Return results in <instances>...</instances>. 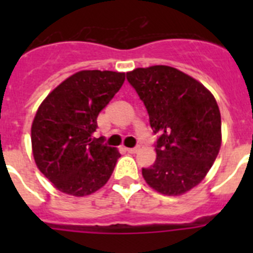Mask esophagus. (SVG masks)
Returning a JSON list of instances; mask_svg holds the SVG:
<instances>
[{"mask_svg": "<svg viewBox=\"0 0 253 253\" xmlns=\"http://www.w3.org/2000/svg\"><path fill=\"white\" fill-rule=\"evenodd\" d=\"M125 151L128 152V153L133 154V153H137V152L139 151V149H138V148H125Z\"/></svg>", "mask_w": 253, "mask_h": 253, "instance_id": "obj_1", "label": "esophagus"}]
</instances>
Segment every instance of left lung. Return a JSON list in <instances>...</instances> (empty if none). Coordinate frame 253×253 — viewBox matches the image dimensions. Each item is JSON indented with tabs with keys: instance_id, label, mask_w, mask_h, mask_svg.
I'll list each match as a JSON object with an SVG mask.
<instances>
[{
	"instance_id": "1",
	"label": "left lung",
	"mask_w": 253,
	"mask_h": 253,
	"mask_svg": "<svg viewBox=\"0 0 253 253\" xmlns=\"http://www.w3.org/2000/svg\"><path fill=\"white\" fill-rule=\"evenodd\" d=\"M160 134L153 166L142 169L147 184L160 194L178 196L198 186L222 144V120L213 93L191 76L169 66L126 73Z\"/></svg>"
}]
</instances>
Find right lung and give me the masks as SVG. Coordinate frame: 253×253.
Wrapping results in <instances>:
<instances>
[{"instance_id":"add662e5","label":"right lung","mask_w":253,"mask_h":253,"mask_svg":"<svg viewBox=\"0 0 253 253\" xmlns=\"http://www.w3.org/2000/svg\"><path fill=\"white\" fill-rule=\"evenodd\" d=\"M124 81V72L80 71L38 107L31 125L33 156L40 172L62 193L91 195L110 178L120 153L92 134L100 111Z\"/></svg>"}]
</instances>
